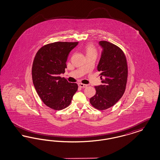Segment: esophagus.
Wrapping results in <instances>:
<instances>
[{"label": "esophagus", "mask_w": 160, "mask_h": 160, "mask_svg": "<svg viewBox=\"0 0 160 160\" xmlns=\"http://www.w3.org/2000/svg\"><path fill=\"white\" fill-rule=\"evenodd\" d=\"M78 86H79V87H80V88H86V87L88 86V84H84L81 83H80L78 84Z\"/></svg>", "instance_id": "34e87169"}]
</instances>
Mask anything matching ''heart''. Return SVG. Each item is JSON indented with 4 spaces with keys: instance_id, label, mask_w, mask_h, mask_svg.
I'll use <instances>...</instances> for the list:
<instances>
[{
    "instance_id": "1",
    "label": "heart",
    "mask_w": 160,
    "mask_h": 160,
    "mask_svg": "<svg viewBox=\"0 0 160 160\" xmlns=\"http://www.w3.org/2000/svg\"><path fill=\"white\" fill-rule=\"evenodd\" d=\"M85 51L86 53V55H97L96 49L91 44H88L85 47Z\"/></svg>"
}]
</instances>
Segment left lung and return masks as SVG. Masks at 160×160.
I'll use <instances>...</instances> for the list:
<instances>
[{"label":"left lung","instance_id":"obj_1","mask_svg":"<svg viewBox=\"0 0 160 160\" xmlns=\"http://www.w3.org/2000/svg\"><path fill=\"white\" fill-rule=\"evenodd\" d=\"M102 48L98 65L102 84L95 86L96 93L91 98L92 106L104 110L114 106L121 98L126 88L128 66L125 55L117 46L106 41L99 42Z\"/></svg>","mask_w":160,"mask_h":160}]
</instances>
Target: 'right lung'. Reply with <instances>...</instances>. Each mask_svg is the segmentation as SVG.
Masks as SVG:
<instances>
[{
	"label": "right lung",
	"mask_w": 160,
	"mask_h": 160,
	"mask_svg": "<svg viewBox=\"0 0 160 160\" xmlns=\"http://www.w3.org/2000/svg\"><path fill=\"white\" fill-rule=\"evenodd\" d=\"M78 42H55L42 47L33 62L32 75L35 90L47 106L60 110L68 106L78 89L60 76L67 68L70 52Z\"/></svg>",
	"instance_id": "add662e5"
}]
</instances>
